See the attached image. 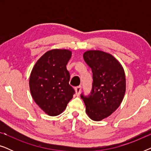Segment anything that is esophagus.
Instances as JSON below:
<instances>
[{
  "label": "esophagus",
  "mask_w": 151,
  "mask_h": 151,
  "mask_svg": "<svg viewBox=\"0 0 151 151\" xmlns=\"http://www.w3.org/2000/svg\"><path fill=\"white\" fill-rule=\"evenodd\" d=\"M81 89H82V87L81 86H78L77 87L75 88V91H76V93L77 96H79L80 92H81Z\"/></svg>",
  "instance_id": "1"
}]
</instances>
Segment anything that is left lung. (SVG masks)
I'll return each mask as SVG.
<instances>
[{
  "label": "left lung",
  "mask_w": 151,
  "mask_h": 151,
  "mask_svg": "<svg viewBox=\"0 0 151 151\" xmlns=\"http://www.w3.org/2000/svg\"><path fill=\"white\" fill-rule=\"evenodd\" d=\"M83 58L93 72L91 94H81L86 113L92 120L100 121L119 106L126 91L125 73L122 66L110 53L98 50L84 53Z\"/></svg>",
  "instance_id": "1"
}]
</instances>
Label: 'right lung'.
Segmentation results:
<instances>
[{
  "label": "right lung",
  "instance_id": "1",
  "mask_svg": "<svg viewBox=\"0 0 151 151\" xmlns=\"http://www.w3.org/2000/svg\"><path fill=\"white\" fill-rule=\"evenodd\" d=\"M68 49H52L42 55L33 68L29 88L35 102L47 115L63 113L73 98L75 91L69 84L68 62L71 57Z\"/></svg>",
  "mask_w": 151,
  "mask_h": 151
}]
</instances>
